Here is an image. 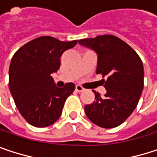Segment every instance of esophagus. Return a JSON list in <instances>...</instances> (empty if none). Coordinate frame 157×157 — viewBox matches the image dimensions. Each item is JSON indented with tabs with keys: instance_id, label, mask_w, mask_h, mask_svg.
<instances>
[{
	"instance_id": "1",
	"label": "esophagus",
	"mask_w": 157,
	"mask_h": 157,
	"mask_svg": "<svg viewBox=\"0 0 157 157\" xmlns=\"http://www.w3.org/2000/svg\"><path fill=\"white\" fill-rule=\"evenodd\" d=\"M75 91L78 92V93H82V92L84 91V89H83L81 85H76V86H75Z\"/></svg>"
}]
</instances>
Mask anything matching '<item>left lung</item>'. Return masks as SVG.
Returning a JSON list of instances; mask_svg holds the SVG:
<instances>
[{
    "mask_svg": "<svg viewBox=\"0 0 157 157\" xmlns=\"http://www.w3.org/2000/svg\"><path fill=\"white\" fill-rule=\"evenodd\" d=\"M79 44L94 50L98 56L96 74L106 80L103 97L93 91L95 101L84 111L95 125L112 128L120 126L135 109L144 88L143 63L131 47L113 35L80 39Z\"/></svg>",
    "mask_w": 157,
    "mask_h": 157,
    "instance_id": "8db88e82",
    "label": "left lung"
}]
</instances>
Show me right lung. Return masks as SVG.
<instances>
[{
  "mask_svg": "<svg viewBox=\"0 0 157 157\" xmlns=\"http://www.w3.org/2000/svg\"><path fill=\"white\" fill-rule=\"evenodd\" d=\"M77 40L64 42L49 36L36 37L18 50L9 69V88L16 107L30 125L45 128L61 116L65 100L75 89L73 82L56 86L52 74L60 67L64 51Z\"/></svg>",
  "mask_w": 157,
  "mask_h": 157,
  "instance_id": "1",
  "label": "right lung"
}]
</instances>
